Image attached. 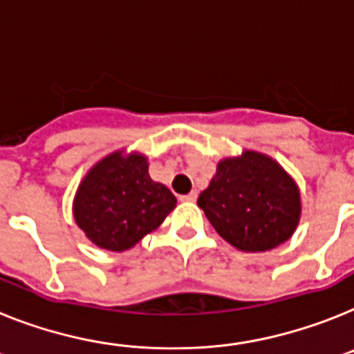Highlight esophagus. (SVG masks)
<instances>
[{"mask_svg":"<svg viewBox=\"0 0 354 354\" xmlns=\"http://www.w3.org/2000/svg\"><path fill=\"white\" fill-rule=\"evenodd\" d=\"M180 201H183V202H195V201H197V192H192V193H188V195H183V197H180Z\"/></svg>","mask_w":354,"mask_h":354,"instance_id":"obj_1","label":"esophagus"}]
</instances>
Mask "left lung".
<instances>
[{"label": "left lung", "instance_id": "8db88e82", "mask_svg": "<svg viewBox=\"0 0 354 354\" xmlns=\"http://www.w3.org/2000/svg\"><path fill=\"white\" fill-rule=\"evenodd\" d=\"M197 204L214 231L245 252L285 243L301 218L295 180L279 162L254 150L220 161Z\"/></svg>", "mask_w": 354, "mask_h": 354}]
</instances>
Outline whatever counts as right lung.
I'll use <instances>...</instances> for the list:
<instances>
[{
  "label": "right lung",
  "mask_w": 354,
  "mask_h": 354,
  "mask_svg": "<svg viewBox=\"0 0 354 354\" xmlns=\"http://www.w3.org/2000/svg\"><path fill=\"white\" fill-rule=\"evenodd\" d=\"M175 204L174 193L150 179L143 153L118 150L87 171L75 195L73 216L95 245L122 252L156 231Z\"/></svg>",
  "instance_id": "obj_1"
}]
</instances>
